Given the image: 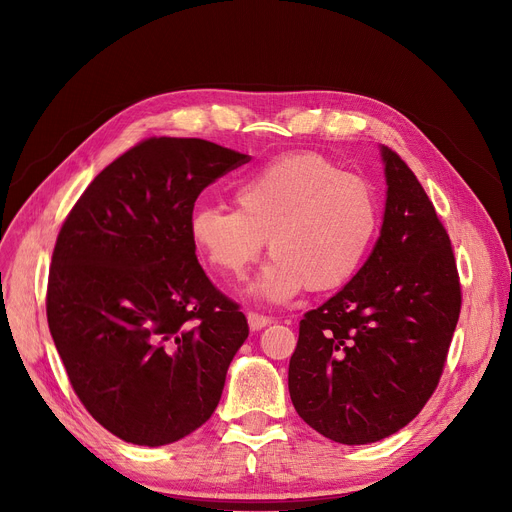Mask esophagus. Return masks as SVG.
Returning a JSON list of instances; mask_svg holds the SVG:
<instances>
[{
	"instance_id": "34e87169",
	"label": "esophagus",
	"mask_w": 512,
	"mask_h": 512,
	"mask_svg": "<svg viewBox=\"0 0 512 512\" xmlns=\"http://www.w3.org/2000/svg\"><path fill=\"white\" fill-rule=\"evenodd\" d=\"M247 319H249V328H251V330H261V328L272 324V317L261 315V313H257V311H249V313H247Z\"/></svg>"
}]
</instances>
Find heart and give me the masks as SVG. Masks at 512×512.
Instances as JSON below:
<instances>
[{
  "label": "heart",
  "mask_w": 512,
  "mask_h": 512,
  "mask_svg": "<svg viewBox=\"0 0 512 512\" xmlns=\"http://www.w3.org/2000/svg\"><path fill=\"white\" fill-rule=\"evenodd\" d=\"M234 207L193 211V245L226 276H242L261 251L272 261L253 286L267 301H288L303 288L328 292L351 282L380 230L373 184L336 161L303 151L286 153L245 176Z\"/></svg>",
  "instance_id": "obj_1"
}]
</instances>
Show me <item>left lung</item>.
<instances>
[{
	"label": "left lung",
	"mask_w": 512,
	"mask_h": 512,
	"mask_svg": "<svg viewBox=\"0 0 512 512\" xmlns=\"http://www.w3.org/2000/svg\"><path fill=\"white\" fill-rule=\"evenodd\" d=\"M386 211L357 276L305 313L290 357L292 405L315 432L369 444L413 421L438 388L461 313L450 236L396 151L382 145Z\"/></svg>",
	"instance_id": "obj_1"
}]
</instances>
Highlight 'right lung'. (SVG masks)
Instances as JSON below:
<instances>
[{"instance_id":"add662e5","label":"right lung","mask_w":512,"mask_h":512,"mask_svg":"<svg viewBox=\"0 0 512 512\" xmlns=\"http://www.w3.org/2000/svg\"><path fill=\"white\" fill-rule=\"evenodd\" d=\"M249 159L203 139H145L60 228L49 332L80 402L124 442L172 444L218 407L249 324L205 276L188 226L203 188Z\"/></svg>"}]
</instances>
